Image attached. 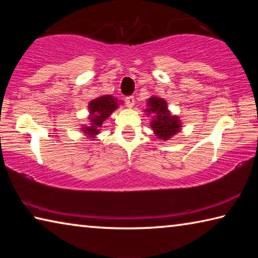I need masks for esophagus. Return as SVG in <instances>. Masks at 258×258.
<instances>
[{
  "label": "esophagus",
  "mask_w": 258,
  "mask_h": 258,
  "mask_svg": "<svg viewBox=\"0 0 258 258\" xmlns=\"http://www.w3.org/2000/svg\"><path fill=\"white\" fill-rule=\"evenodd\" d=\"M134 102H135V99H134V97H132V95L125 99V103H126V106H127L128 108H133Z\"/></svg>",
  "instance_id": "34e87169"
}]
</instances>
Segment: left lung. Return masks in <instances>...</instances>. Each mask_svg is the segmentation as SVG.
I'll use <instances>...</instances> for the list:
<instances>
[{
	"instance_id": "left-lung-1",
	"label": "left lung",
	"mask_w": 258,
	"mask_h": 258,
	"mask_svg": "<svg viewBox=\"0 0 258 258\" xmlns=\"http://www.w3.org/2000/svg\"><path fill=\"white\" fill-rule=\"evenodd\" d=\"M146 115L151 116L150 127L159 140L167 141L182 130L180 117L169 111L165 99L152 95L147 100Z\"/></svg>"
}]
</instances>
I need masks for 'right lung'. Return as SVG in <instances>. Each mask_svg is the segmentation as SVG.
<instances>
[{"label": "right lung", "instance_id": "add662e5", "mask_svg": "<svg viewBox=\"0 0 258 258\" xmlns=\"http://www.w3.org/2000/svg\"><path fill=\"white\" fill-rule=\"evenodd\" d=\"M121 101L117 98H113L110 94L100 95V97L91 100L89 102V125H83V131L85 137L90 139H97L98 134L101 132L103 121L110 117L111 113L118 109Z\"/></svg>", "mask_w": 258, "mask_h": 258}]
</instances>
